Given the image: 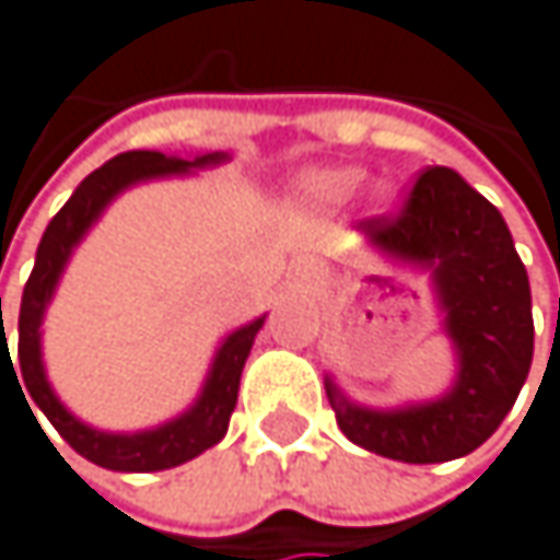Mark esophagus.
I'll list each match as a JSON object with an SVG mask.
<instances>
[{
    "label": "esophagus",
    "instance_id": "1",
    "mask_svg": "<svg viewBox=\"0 0 560 560\" xmlns=\"http://www.w3.org/2000/svg\"><path fill=\"white\" fill-rule=\"evenodd\" d=\"M305 271H308V268H305Z\"/></svg>",
    "mask_w": 560,
    "mask_h": 560
}]
</instances>
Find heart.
Segmentation results:
<instances>
[{"label": "heart", "mask_w": 560, "mask_h": 560, "mask_svg": "<svg viewBox=\"0 0 560 560\" xmlns=\"http://www.w3.org/2000/svg\"><path fill=\"white\" fill-rule=\"evenodd\" d=\"M361 179L364 173L354 170V166H328V170H315L305 176L302 189L312 202H322V206H335V202H345L351 199L358 189H361Z\"/></svg>", "instance_id": "1"}]
</instances>
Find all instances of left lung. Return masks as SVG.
Returning <instances> with one entry per match:
<instances>
[{
  "mask_svg": "<svg viewBox=\"0 0 560 560\" xmlns=\"http://www.w3.org/2000/svg\"><path fill=\"white\" fill-rule=\"evenodd\" d=\"M361 232L397 258L433 268L446 328L459 351L456 387L397 413L328 400L341 433L397 463H450L479 450L515 407L535 354L528 271L502 212L450 166H427L397 212L361 219Z\"/></svg>",
  "mask_w": 560,
  "mask_h": 560,
  "instance_id": "1",
  "label": "left lung"
}]
</instances>
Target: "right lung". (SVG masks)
I'll return each mask as SVG.
<instances>
[{
    "label": "right lung",
    "instance_id": "add662e5",
    "mask_svg": "<svg viewBox=\"0 0 560 560\" xmlns=\"http://www.w3.org/2000/svg\"><path fill=\"white\" fill-rule=\"evenodd\" d=\"M225 153H202L196 160H176V156H166V153H156V150H130V153H120L114 160H107L104 166H97L78 189L74 196L58 209V215L48 222L42 242H38V255H35V268L25 282V292H22V308H19V372L12 368V358L5 354L9 345H5V331H2L0 345V368L9 364L12 368V377L23 381L19 390H28V397L38 404V410L48 417V423L61 433V440L81 453L84 459H91L94 466H104V469H114V472H156V469H173L192 456H199L202 450L215 446L225 430H229V417L235 410V400H238V377H242V368H245V358L252 351V341L261 328L265 318L238 328L235 335L225 338V345L219 348L215 354V364H212V374L202 387V397L199 404L160 427V430H150V433H137V436H110V433H97L84 423H78L61 404L58 397L51 394L48 381H45V371H42V351H38V325H42V312L55 292V282L58 275L74 248V242L84 235V229L97 219V212L130 183L137 179H147V176H160V173H183L189 166H209V163H219ZM0 325H2V302H0ZM25 397V394H22ZM28 404V400H25ZM32 410V407H28ZM35 417V413H32Z\"/></svg>",
    "mask_w": 560,
    "mask_h": 560
}]
</instances>
